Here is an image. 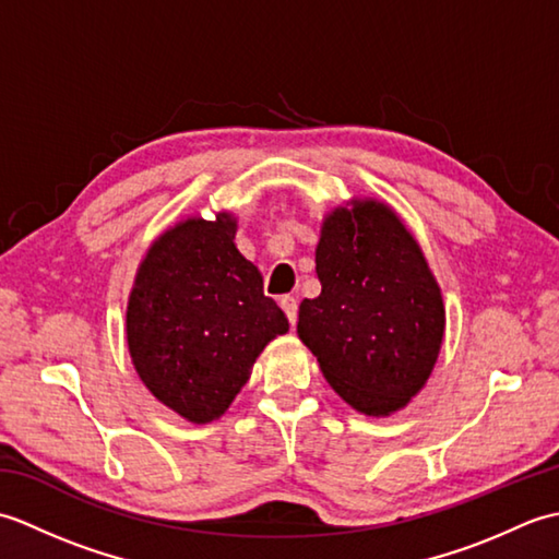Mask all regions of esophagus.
<instances>
[{
  "mask_svg": "<svg viewBox=\"0 0 559 559\" xmlns=\"http://www.w3.org/2000/svg\"><path fill=\"white\" fill-rule=\"evenodd\" d=\"M278 302H281V307H283V312H286L288 322H290V324L298 322V300H295L293 295H283V298H281Z\"/></svg>",
  "mask_w": 559,
  "mask_h": 559,
  "instance_id": "34e87169",
  "label": "esophagus"
}]
</instances>
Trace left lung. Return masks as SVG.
<instances>
[{
  "mask_svg": "<svg viewBox=\"0 0 559 559\" xmlns=\"http://www.w3.org/2000/svg\"><path fill=\"white\" fill-rule=\"evenodd\" d=\"M322 293L300 302L298 336L331 389L362 415L406 408L444 341L442 290L399 213L374 197L331 209L314 249Z\"/></svg>",
  "mask_w": 559,
  "mask_h": 559,
  "instance_id": "obj_1",
  "label": "left lung"
}]
</instances>
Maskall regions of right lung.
<instances>
[{"label":"right lung","mask_w":559,"mask_h":559,"mask_svg":"<svg viewBox=\"0 0 559 559\" xmlns=\"http://www.w3.org/2000/svg\"><path fill=\"white\" fill-rule=\"evenodd\" d=\"M235 233L230 211L177 221L146 249L127 300V346L139 379L194 425L218 420L261 350L288 331Z\"/></svg>","instance_id":"obj_1"}]
</instances>
